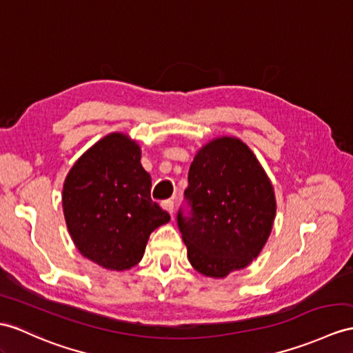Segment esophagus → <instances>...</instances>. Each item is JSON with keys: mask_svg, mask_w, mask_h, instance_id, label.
<instances>
[{"mask_svg": "<svg viewBox=\"0 0 353 353\" xmlns=\"http://www.w3.org/2000/svg\"><path fill=\"white\" fill-rule=\"evenodd\" d=\"M163 205V208H165L169 214H170V217L172 216H174V210H175V203H174V201H165V202H163L161 203Z\"/></svg>", "mask_w": 353, "mask_h": 353, "instance_id": "1", "label": "esophagus"}]
</instances>
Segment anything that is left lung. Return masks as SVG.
Instances as JSON below:
<instances>
[{
    "label": "left lung",
    "instance_id": "8db88e82",
    "mask_svg": "<svg viewBox=\"0 0 353 353\" xmlns=\"http://www.w3.org/2000/svg\"><path fill=\"white\" fill-rule=\"evenodd\" d=\"M176 223L192 266L221 279L250 265L268 239L276 196L261 163L236 137L223 136L194 156Z\"/></svg>",
    "mask_w": 353,
    "mask_h": 353
}]
</instances>
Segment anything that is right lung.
Listing matches in <instances>:
<instances>
[{
	"mask_svg": "<svg viewBox=\"0 0 353 353\" xmlns=\"http://www.w3.org/2000/svg\"><path fill=\"white\" fill-rule=\"evenodd\" d=\"M63 210L77 250L112 271L139 262L151 232L170 220L151 199L139 145L123 133L105 136L74 163L64 181Z\"/></svg>",
	"mask_w": 353,
	"mask_h": 353,
	"instance_id": "1",
	"label": "right lung"
}]
</instances>
